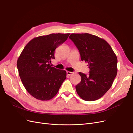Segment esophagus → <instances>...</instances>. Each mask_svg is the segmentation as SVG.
<instances>
[{
    "instance_id": "obj_1",
    "label": "esophagus",
    "mask_w": 133,
    "mask_h": 133,
    "mask_svg": "<svg viewBox=\"0 0 133 133\" xmlns=\"http://www.w3.org/2000/svg\"><path fill=\"white\" fill-rule=\"evenodd\" d=\"M66 74H67L68 75L70 76V75H73V74H74V72H70V71H66Z\"/></svg>"
}]
</instances>
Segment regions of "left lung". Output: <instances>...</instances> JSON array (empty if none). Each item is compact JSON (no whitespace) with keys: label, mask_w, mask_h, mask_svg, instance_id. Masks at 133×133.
I'll list each match as a JSON object with an SVG mask.
<instances>
[{"label":"left lung","mask_w":133,"mask_h":133,"mask_svg":"<svg viewBox=\"0 0 133 133\" xmlns=\"http://www.w3.org/2000/svg\"><path fill=\"white\" fill-rule=\"evenodd\" d=\"M69 38L75 45L81 61L88 63V75L79 72L81 81L76 86L82 99L91 102L107 93L117 73V58L105 40L88 33L71 34Z\"/></svg>","instance_id":"obj_1"}]
</instances>
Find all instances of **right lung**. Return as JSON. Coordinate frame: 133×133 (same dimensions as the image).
<instances>
[{
	"instance_id": "1",
	"label": "right lung",
	"mask_w": 133,
	"mask_h": 133,
	"mask_svg": "<svg viewBox=\"0 0 133 133\" xmlns=\"http://www.w3.org/2000/svg\"><path fill=\"white\" fill-rule=\"evenodd\" d=\"M69 35L58 33L36 37L21 52L17 62L19 75L25 89L35 98L51 99L66 78L65 70L51 66L50 63L55 59L56 49Z\"/></svg>"
}]
</instances>
